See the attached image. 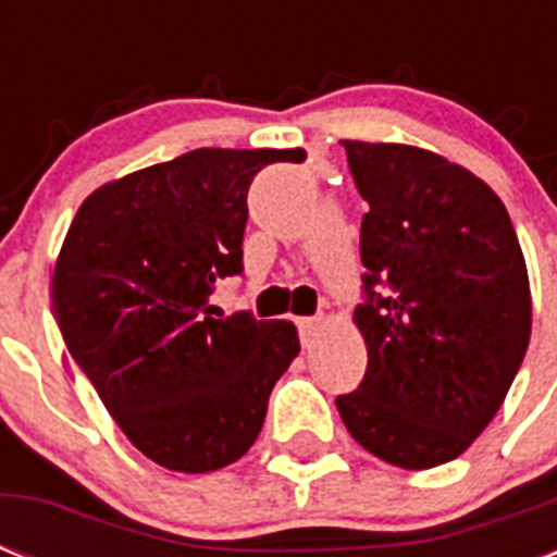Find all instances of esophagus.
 Returning a JSON list of instances; mask_svg holds the SVG:
<instances>
[{
  "mask_svg": "<svg viewBox=\"0 0 557 557\" xmlns=\"http://www.w3.org/2000/svg\"><path fill=\"white\" fill-rule=\"evenodd\" d=\"M321 326H323L321 314H314V318H300V321H297L300 341H304V344H312V338L318 335V332H321Z\"/></svg>",
  "mask_w": 557,
  "mask_h": 557,
  "instance_id": "esophagus-1",
  "label": "esophagus"
}]
</instances>
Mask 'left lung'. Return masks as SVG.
Masks as SVG:
<instances>
[{
  "instance_id": "obj_1",
  "label": "left lung",
  "mask_w": 557,
  "mask_h": 557,
  "mask_svg": "<svg viewBox=\"0 0 557 557\" xmlns=\"http://www.w3.org/2000/svg\"><path fill=\"white\" fill-rule=\"evenodd\" d=\"M361 199L367 344L335 398L352 440L389 466L457 459L500 410L532 335L527 260L483 178L407 144L341 141Z\"/></svg>"
}]
</instances>
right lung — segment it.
I'll use <instances>...</instances> for the list:
<instances>
[{
  "instance_id": "1",
  "label": "right lung",
  "mask_w": 557,
  "mask_h": 557,
  "mask_svg": "<svg viewBox=\"0 0 557 557\" xmlns=\"http://www.w3.org/2000/svg\"><path fill=\"white\" fill-rule=\"evenodd\" d=\"M304 150H193L83 201L51 283L54 318L126 440L152 462L205 474L260 436L300 352L288 321L222 318L216 280L243 274L248 187Z\"/></svg>"
}]
</instances>
